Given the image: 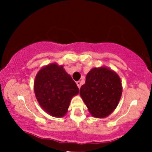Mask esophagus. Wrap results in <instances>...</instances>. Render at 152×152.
Segmentation results:
<instances>
[{
	"label": "esophagus",
	"instance_id": "obj_1",
	"mask_svg": "<svg viewBox=\"0 0 152 152\" xmlns=\"http://www.w3.org/2000/svg\"><path fill=\"white\" fill-rule=\"evenodd\" d=\"M76 84H77V86L78 87V88H81V81H77L76 82Z\"/></svg>",
	"mask_w": 152,
	"mask_h": 152
}]
</instances>
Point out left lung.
<instances>
[{"mask_svg":"<svg viewBox=\"0 0 152 152\" xmlns=\"http://www.w3.org/2000/svg\"><path fill=\"white\" fill-rule=\"evenodd\" d=\"M122 94L121 78L106 66L93 68L80 88V96L95 118H105L118 106Z\"/></svg>","mask_w":152,"mask_h":152,"instance_id":"1","label":"left lung"}]
</instances>
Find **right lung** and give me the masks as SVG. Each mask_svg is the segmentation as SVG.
Returning a JSON list of instances; mask_svg holds the SVG:
<instances>
[{
    "label": "right lung",
    "instance_id": "right-lung-1",
    "mask_svg": "<svg viewBox=\"0 0 152 152\" xmlns=\"http://www.w3.org/2000/svg\"><path fill=\"white\" fill-rule=\"evenodd\" d=\"M38 104L51 116L64 117L71 99L79 89L71 76L56 63L41 68L36 74L34 85Z\"/></svg>",
    "mask_w": 152,
    "mask_h": 152
}]
</instances>
